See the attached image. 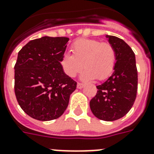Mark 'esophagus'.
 <instances>
[{"label": "esophagus", "mask_w": 154, "mask_h": 154, "mask_svg": "<svg viewBox=\"0 0 154 154\" xmlns=\"http://www.w3.org/2000/svg\"><path fill=\"white\" fill-rule=\"evenodd\" d=\"M84 84H83V83H80V82H78V83H77V87L78 88V89H82V88H83L84 87Z\"/></svg>", "instance_id": "34e87169"}]
</instances>
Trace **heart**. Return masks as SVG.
I'll use <instances>...</instances> for the list:
<instances>
[{"instance_id": "1", "label": "heart", "mask_w": 154, "mask_h": 154, "mask_svg": "<svg viewBox=\"0 0 154 154\" xmlns=\"http://www.w3.org/2000/svg\"><path fill=\"white\" fill-rule=\"evenodd\" d=\"M72 54L64 53L60 64L64 73L74 77L85 68L82 77L85 80L106 79L113 72L116 64V53L108 42L93 38H81L71 47Z\"/></svg>"}]
</instances>
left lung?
I'll return each instance as SVG.
<instances>
[{"label":"left lung","mask_w":154,"mask_h":154,"mask_svg":"<svg viewBox=\"0 0 154 154\" xmlns=\"http://www.w3.org/2000/svg\"><path fill=\"white\" fill-rule=\"evenodd\" d=\"M106 37L116 50L115 71L105 82L97 85L98 92L90 100V106L98 119L114 121L124 117L134 104L138 76L132 48L118 37Z\"/></svg>","instance_id":"obj_1"}]
</instances>
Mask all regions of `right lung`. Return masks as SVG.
<instances>
[{"instance_id":"1","label":"right lung","mask_w":154,"mask_h":154,"mask_svg":"<svg viewBox=\"0 0 154 154\" xmlns=\"http://www.w3.org/2000/svg\"><path fill=\"white\" fill-rule=\"evenodd\" d=\"M67 37L30 40L18 52L14 65V92L21 108L31 118L48 121L63 115L77 82L60 64Z\"/></svg>"}]
</instances>
